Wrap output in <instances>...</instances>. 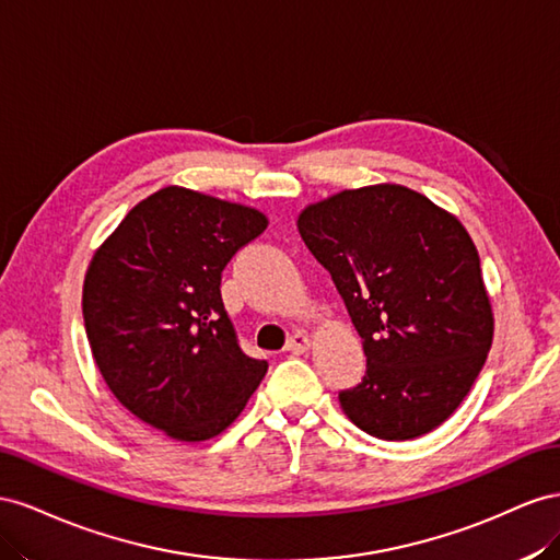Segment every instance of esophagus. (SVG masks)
I'll return each mask as SVG.
<instances>
[{"mask_svg":"<svg viewBox=\"0 0 560 560\" xmlns=\"http://www.w3.org/2000/svg\"><path fill=\"white\" fill-rule=\"evenodd\" d=\"M310 345H312V342H310V335L298 330V332H293L291 338H289V345H285V349H289L291 354H302V351L310 349Z\"/></svg>","mask_w":560,"mask_h":560,"instance_id":"obj_1","label":"esophagus"}]
</instances>
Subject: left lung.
Instances as JSON below:
<instances>
[{
	"mask_svg": "<svg viewBox=\"0 0 560 560\" xmlns=\"http://www.w3.org/2000/svg\"><path fill=\"white\" fill-rule=\"evenodd\" d=\"M363 340L365 375L340 392L347 418L382 441L443 424L492 345L481 260L462 222L401 185L345 189L298 218Z\"/></svg>",
	"mask_w": 560,
	"mask_h": 560,
	"instance_id": "1",
	"label": "left lung"
}]
</instances>
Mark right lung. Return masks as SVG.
<instances>
[{
  "label": "right lung",
  "mask_w": 560,
  "mask_h": 560,
  "mask_svg": "<svg viewBox=\"0 0 560 560\" xmlns=\"http://www.w3.org/2000/svg\"><path fill=\"white\" fill-rule=\"evenodd\" d=\"M267 230V218L185 187L129 211L95 250L84 326L107 387L136 418L175 441L228 429L267 373L222 305V269Z\"/></svg>",
  "instance_id": "1"
}]
</instances>
